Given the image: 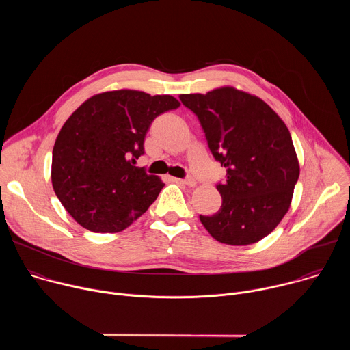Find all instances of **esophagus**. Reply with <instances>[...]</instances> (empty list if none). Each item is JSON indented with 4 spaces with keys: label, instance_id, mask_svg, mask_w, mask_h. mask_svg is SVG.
<instances>
[{
    "label": "esophagus",
    "instance_id": "esophagus-1",
    "mask_svg": "<svg viewBox=\"0 0 350 350\" xmlns=\"http://www.w3.org/2000/svg\"><path fill=\"white\" fill-rule=\"evenodd\" d=\"M176 181H178V183H183V184H185V185H188V187H193L195 184H196V181H195V178H192V177H185V178H176Z\"/></svg>",
    "mask_w": 350,
    "mask_h": 350
}]
</instances>
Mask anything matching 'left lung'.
<instances>
[{
  "instance_id": "left-lung-1",
  "label": "left lung",
  "mask_w": 350,
  "mask_h": 350,
  "mask_svg": "<svg viewBox=\"0 0 350 350\" xmlns=\"http://www.w3.org/2000/svg\"><path fill=\"white\" fill-rule=\"evenodd\" d=\"M201 123L215 161L227 169L216 184L221 206L199 216L221 243L249 245L269 235L289 209L299 163L289 130L260 98L223 87L183 94Z\"/></svg>"
}]
</instances>
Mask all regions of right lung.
I'll use <instances>...</instances> for the list:
<instances>
[{"mask_svg": "<svg viewBox=\"0 0 350 350\" xmlns=\"http://www.w3.org/2000/svg\"><path fill=\"white\" fill-rule=\"evenodd\" d=\"M170 95L119 90L91 96L61 129L53 149V187L68 213L94 232L129 227L163 183L137 167L149 126L177 109Z\"/></svg>", "mask_w": 350, "mask_h": 350, "instance_id": "add662e5", "label": "right lung"}]
</instances>
